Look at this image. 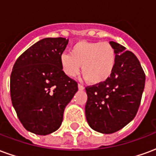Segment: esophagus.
Wrapping results in <instances>:
<instances>
[{"mask_svg":"<svg viewBox=\"0 0 156 156\" xmlns=\"http://www.w3.org/2000/svg\"><path fill=\"white\" fill-rule=\"evenodd\" d=\"M78 87L79 90H83V89H84V87L81 84H78Z\"/></svg>","mask_w":156,"mask_h":156,"instance_id":"esophagus-1","label":"esophagus"}]
</instances>
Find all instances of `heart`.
<instances>
[{"label": "heart", "mask_w": 156, "mask_h": 156, "mask_svg": "<svg viewBox=\"0 0 156 156\" xmlns=\"http://www.w3.org/2000/svg\"><path fill=\"white\" fill-rule=\"evenodd\" d=\"M116 54L112 45L106 41H81L75 43L69 53L60 57L62 72L69 78H74L80 71L92 84L107 81L115 69Z\"/></svg>", "instance_id": "b5f03b06"}]
</instances>
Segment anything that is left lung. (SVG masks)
<instances>
[{
  "instance_id": "1",
  "label": "left lung",
  "mask_w": 156,
  "mask_h": 156,
  "mask_svg": "<svg viewBox=\"0 0 156 156\" xmlns=\"http://www.w3.org/2000/svg\"><path fill=\"white\" fill-rule=\"evenodd\" d=\"M115 69L107 81L86 88L85 115L89 126L102 134L119 130L137 114L144 88L145 74L136 56L115 41Z\"/></svg>"
}]
</instances>
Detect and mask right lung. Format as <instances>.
Segmentation results:
<instances>
[{"mask_svg": "<svg viewBox=\"0 0 156 156\" xmlns=\"http://www.w3.org/2000/svg\"><path fill=\"white\" fill-rule=\"evenodd\" d=\"M63 37L41 39L25 51L12 68V105L27 130L47 135L61 126L66 106L78 91L77 82L62 72Z\"/></svg>", "mask_w": 156, "mask_h": 156, "instance_id": "obj_1", "label": "right lung"}]
</instances>
